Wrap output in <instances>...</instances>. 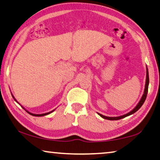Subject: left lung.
I'll return each mask as SVG.
<instances>
[{
	"mask_svg": "<svg viewBox=\"0 0 160 160\" xmlns=\"http://www.w3.org/2000/svg\"><path fill=\"white\" fill-rule=\"evenodd\" d=\"M149 72H148V69L147 70V78H146V84H145V89H144V95H143V96L142 98V99L140 100L139 103H138V105L137 106L135 107L133 109V110L129 112V113H128L127 114H125V115L123 116H118V117H107V116H103L102 114H100L98 113L100 116H101L102 118H103L105 119H108V120H111V121H113V120H119V119H121L123 118H125L126 116H130L133 114V113H135L136 111H137L139 109L141 108L142 106L143 105V103H144L145 100L147 98V92H148V87H149Z\"/></svg>",
	"mask_w": 160,
	"mask_h": 160,
	"instance_id": "obj_1",
	"label": "left lung"
}]
</instances>
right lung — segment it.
<instances>
[{"instance_id": "right-lung-1", "label": "right lung", "mask_w": 160, "mask_h": 160, "mask_svg": "<svg viewBox=\"0 0 160 160\" xmlns=\"http://www.w3.org/2000/svg\"><path fill=\"white\" fill-rule=\"evenodd\" d=\"M14 100H15V99H14ZM15 101H16V100H15ZM54 111V110H53ZM53 111H51V112H49V113H42V114H33V113H29V112H28V113H29V114H31V115H32V116H46V115H47V114H49L50 113H52V112H53Z\"/></svg>"}]
</instances>
